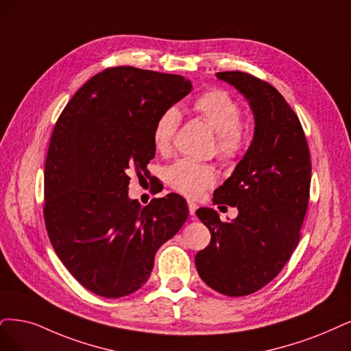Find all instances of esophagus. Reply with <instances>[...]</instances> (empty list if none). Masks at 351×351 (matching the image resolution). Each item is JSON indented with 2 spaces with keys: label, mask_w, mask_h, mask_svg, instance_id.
Wrapping results in <instances>:
<instances>
[{
  "label": "esophagus",
  "mask_w": 351,
  "mask_h": 351,
  "mask_svg": "<svg viewBox=\"0 0 351 351\" xmlns=\"http://www.w3.org/2000/svg\"><path fill=\"white\" fill-rule=\"evenodd\" d=\"M188 208H189L191 215H195V211L198 210V205L193 201H188Z\"/></svg>",
  "instance_id": "esophagus-1"
}]
</instances>
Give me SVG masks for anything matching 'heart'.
<instances>
[{
    "label": "heart",
    "mask_w": 351,
    "mask_h": 351,
    "mask_svg": "<svg viewBox=\"0 0 351 351\" xmlns=\"http://www.w3.org/2000/svg\"><path fill=\"white\" fill-rule=\"evenodd\" d=\"M193 110L217 132L215 150L219 158L226 162L239 159L247 141V128L241 121L243 110L239 101L227 90L213 88L195 98ZM179 121L180 115L176 107L166 108L158 117L153 125L156 150L162 153L171 150ZM215 178L213 165L191 159H180L166 171V180L171 188L189 198L202 195L204 191L215 182Z\"/></svg>",
    "instance_id": "heart-1"
}]
</instances>
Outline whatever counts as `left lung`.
I'll list each match as a JSON object with an SVG mask.
<instances>
[{
    "label": "left lung",
    "instance_id": "1",
    "mask_svg": "<svg viewBox=\"0 0 351 351\" xmlns=\"http://www.w3.org/2000/svg\"><path fill=\"white\" fill-rule=\"evenodd\" d=\"M217 76L247 98L256 127L247 153L213 198L237 206V218L228 223L211 208L197 211L211 241L195 266L214 291L245 296L274 280L296 249L313 166L301 121L275 86L240 71Z\"/></svg>",
    "mask_w": 351,
    "mask_h": 351
}]
</instances>
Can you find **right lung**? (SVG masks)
<instances>
[{"mask_svg": "<svg viewBox=\"0 0 351 351\" xmlns=\"http://www.w3.org/2000/svg\"><path fill=\"white\" fill-rule=\"evenodd\" d=\"M184 76L107 68L77 89L50 137L45 224L51 245L84 288L121 298L145 285L154 254L188 218L178 193L141 206L128 173L147 172L158 117L191 93Z\"/></svg>", "mask_w": 351, "mask_h": 351, "instance_id": "1", "label": "right lung"}]
</instances>
